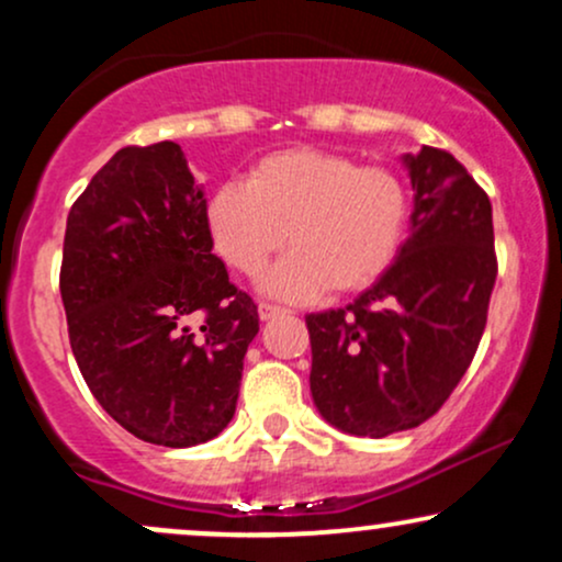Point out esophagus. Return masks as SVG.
<instances>
[{"label":"esophagus","mask_w":562,"mask_h":562,"mask_svg":"<svg viewBox=\"0 0 562 562\" xmlns=\"http://www.w3.org/2000/svg\"><path fill=\"white\" fill-rule=\"evenodd\" d=\"M259 314L261 319H274V317H285V314H290V308L274 306V303H259Z\"/></svg>","instance_id":"obj_1"}]
</instances>
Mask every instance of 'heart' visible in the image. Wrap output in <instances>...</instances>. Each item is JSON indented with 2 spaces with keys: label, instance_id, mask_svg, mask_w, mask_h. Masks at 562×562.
I'll list each match as a JSON object with an SVG mask.
<instances>
[{
  "label": "heart",
  "instance_id": "b5f03b06",
  "mask_svg": "<svg viewBox=\"0 0 562 562\" xmlns=\"http://www.w3.org/2000/svg\"><path fill=\"white\" fill-rule=\"evenodd\" d=\"M209 224L232 269L259 277L282 245L293 250L267 290L306 301L322 290L351 293L389 269L406 227V190L383 166H357L338 153L293 147L261 158L245 182L214 192Z\"/></svg>",
  "mask_w": 562,
  "mask_h": 562
}]
</instances>
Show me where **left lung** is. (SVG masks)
<instances>
[{
    "instance_id": "8db88e82",
    "label": "left lung",
    "mask_w": 562,
    "mask_h": 562,
    "mask_svg": "<svg viewBox=\"0 0 562 562\" xmlns=\"http://www.w3.org/2000/svg\"><path fill=\"white\" fill-rule=\"evenodd\" d=\"M415 211L396 261L346 308L308 314L312 396L351 436L430 420L479 351L496 282L492 203L451 153L406 156Z\"/></svg>"
}]
</instances>
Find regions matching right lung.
Masks as SVG:
<instances>
[{
  "label": "right lung",
  "instance_id": "1",
  "mask_svg": "<svg viewBox=\"0 0 562 562\" xmlns=\"http://www.w3.org/2000/svg\"><path fill=\"white\" fill-rule=\"evenodd\" d=\"M211 248L177 142L121 147L70 205L60 295L76 364L102 409L158 447L227 428L259 333V306Z\"/></svg>",
  "mask_w": 562,
  "mask_h": 562
}]
</instances>
